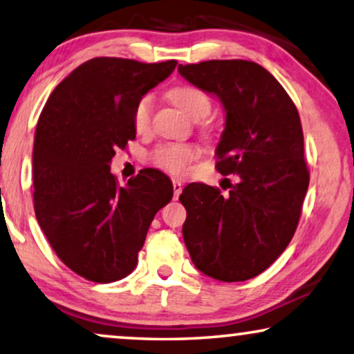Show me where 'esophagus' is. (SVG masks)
Here are the masks:
<instances>
[{
    "label": "esophagus",
    "mask_w": 354,
    "mask_h": 354,
    "mask_svg": "<svg viewBox=\"0 0 354 354\" xmlns=\"http://www.w3.org/2000/svg\"><path fill=\"white\" fill-rule=\"evenodd\" d=\"M172 187H174V198H178V194H180L182 189H183L182 182L177 180V178H174V180H172Z\"/></svg>",
    "instance_id": "1"
}]
</instances>
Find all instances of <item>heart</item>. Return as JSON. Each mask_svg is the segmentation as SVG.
Masks as SVG:
<instances>
[{"instance_id": "heart-1", "label": "heart", "mask_w": 354, "mask_h": 354, "mask_svg": "<svg viewBox=\"0 0 354 354\" xmlns=\"http://www.w3.org/2000/svg\"><path fill=\"white\" fill-rule=\"evenodd\" d=\"M169 99L193 121H199L211 113V100L206 92L193 88V86H178L169 91ZM153 95H142L132 111V124L139 134H145L151 127ZM199 150L189 143H166L153 151L151 160L158 167L165 171L183 176L188 171L189 162L194 161Z\"/></svg>"}]
</instances>
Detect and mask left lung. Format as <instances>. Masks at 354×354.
Segmentation results:
<instances>
[{"label":"left lung","mask_w":354,"mask_h":354,"mask_svg":"<svg viewBox=\"0 0 354 354\" xmlns=\"http://www.w3.org/2000/svg\"><path fill=\"white\" fill-rule=\"evenodd\" d=\"M178 73L222 102L215 167L239 177L228 198L204 183L183 188V241L204 274L250 279L284 252L299 225L310 183L299 111L278 80L249 60L178 65Z\"/></svg>","instance_id":"8db88e82"}]
</instances>
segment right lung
<instances>
[{
    "mask_svg": "<svg viewBox=\"0 0 354 354\" xmlns=\"http://www.w3.org/2000/svg\"><path fill=\"white\" fill-rule=\"evenodd\" d=\"M176 60L142 64L95 57L75 68L41 111L33 143V203L57 257L94 283L126 278L137 265L172 182L143 169L124 187L110 172L115 150L136 139L137 100L165 81Z\"/></svg>",
    "mask_w": 354,
    "mask_h": 354,
    "instance_id": "add662e5",
    "label": "right lung"
}]
</instances>
